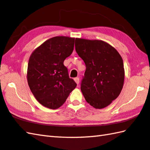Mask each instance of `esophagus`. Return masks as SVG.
Masks as SVG:
<instances>
[{"label": "esophagus", "mask_w": 150, "mask_h": 150, "mask_svg": "<svg viewBox=\"0 0 150 150\" xmlns=\"http://www.w3.org/2000/svg\"><path fill=\"white\" fill-rule=\"evenodd\" d=\"M74 81H76V83L78 85V84H79V82H80V78H79L78 77H76V78H75L74 79Z\"/></svg>", "instance_id": "34e87169"}]
</instances>
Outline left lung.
Wrapping results in <instances>:
<instances>
[{"label":"left lung","mask_w":150,"mask_h":150,"mask_svg":"<svg viewBox=\"0 0 150 150\" xmlns=\"http://www.w3.org/2000/svg\"><path fill=\"white\" fill-rule=\"evenodd\" d=\"M75 49L86 66L81 81L85 99L95 108H105L122 90V58L114 47L102 40L76 38Z\"/></svg>","instance_id":"left-lung-1"}]
</instances>
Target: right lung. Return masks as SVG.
I'll list each match as a JSON object with an SVG mask.
<instances>
[{"instance_id":"obj_1","label":"right lung","mask_w":150,"mask_h":150,"mask_svg":"<svg viewBox=\"0 0 150 150\" xmlns=\"http://www.w3.org/2000/svg\"><path fill=\"white\" fill-rule=\"evenodd\" d=\"M74 38L55 36L44 42L31 54L27 81L31 92L42 105L57 109L77 86L69 78L64 61L72 54Z\"/></svg>"}]
</instances>
